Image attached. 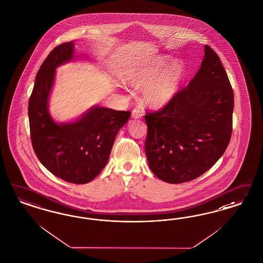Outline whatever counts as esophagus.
<instances>
[{
  "instance_id": "obj_1",
  "label": "esophagus",
  "mask_w": 263,
  "mask_h": 263,
  "mask_svg": "<svg viewBox=\"0 0 263 263\" xmlns=\"http://www.w3.org/2000/svg\"><path fill=\"white\" fill-rule=\"evenodd\" d=\"M142 117H143V114H142L140 110L134 109V110L132 111V118L138 119V118H141Z\"/></svg>"
}]
</instances>
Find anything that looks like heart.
<instances>
[{"label":"heart","instance_id":"1","mask_svg":"<svg viewBox=\"0 0 263 263\" xmlns=\"http://www.w3.org/2000/svg\"><path fill=\"white\" fill-rule=\"evenodd\" d=\"M187 77V67L180 59L158 55L135 64L122 73L125 84L141 86L140 98L146 108L161 109L171 104L180 93Z\"/></svg>","mask_w":263,"mask_h":263}]
</instances>
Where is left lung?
<instances>
[{
	"instance_id": "obj_1",
	"label": "left lung",
	"mask_w": 263,
	"mask_h": 263,
	"mask_svg": "<svg viewBox=\"0 0 263 263\" xmlns=\"http://www.w3.org/2000/svg\"><path fill=\"white\" fill-rule=\"evenodd\" d=\"M204 52L189 85L167 107L145 117L148 166L168 183L192 181L208 171L231 138L233 90L217 53L209 46Z\"/></svg>"
}]
</instances>
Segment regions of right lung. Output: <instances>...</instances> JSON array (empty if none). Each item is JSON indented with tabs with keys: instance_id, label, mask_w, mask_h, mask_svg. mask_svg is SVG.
Returning a JSON list of instances; mask_svg holds the SVG:
<instances>
[{
	"instance_id": "right-lung-1",
	"label": "right lung",
	"mask_w": 263,
	"mask_h": 263,
	"mask_svg": "<svg viewBox=\"0 0 263 263\" xmlns=\"http://www.w3.org/2000/svg\"><path fill=\"white\" fill-rule=\"evenodd\" d=\"M82 59L88 58L74 53L73 42L55 47L36 73L28 107L36 157L54 176L77 184L94 180L104 169L118 131L131 116L130 111L96 105L71 121L57 122L51 117L48 104L56 69Z\"/></svg>"
}]
</instances>
